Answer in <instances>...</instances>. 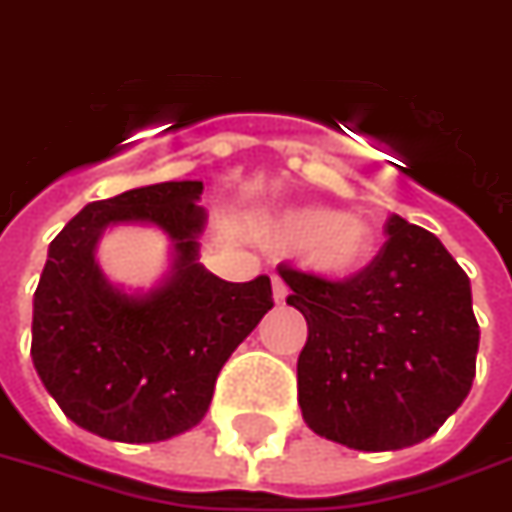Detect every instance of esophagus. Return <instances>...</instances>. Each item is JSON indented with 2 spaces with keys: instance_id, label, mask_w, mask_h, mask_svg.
<instances>
[{
  "instance_id": "obj_1",
  "label": "esophagus",
  "mask_w": 512,
  "mask_h": 512,
  "mask_svg": "<svg viewBox=\"0 0 512 512\" xmlns=\"http://www.w3.org/2000/svg\"><path fill=\"white\" fill-rule=\"evenodd\" d=\"M272 297H275V305H286L288 288H286V283L278 278V275H272Z\"/></svg>"
}]
</instances>
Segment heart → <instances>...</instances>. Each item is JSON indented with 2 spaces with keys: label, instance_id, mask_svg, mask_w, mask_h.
Returning a JSON list of instances; mask_svg holds the SVG:
<instances>
[{
  "label": "heart",
  "instance_id": "b5f03b06",
  "mask_svg": "<svg viewBox=\"0 0 512 512\" xmlns=\"http://www.w3.org/2000/svg\"><path fill=\"white\" fill-rule=\"evenodd\" d=\"M259 240L270 248H299L302 264L321 278H351L370 264L375 251L370 226L326 205H291L264 213Z\"/></svg>",
  "mask_w": 512,
  "mask_h": 512
}]
</instances>
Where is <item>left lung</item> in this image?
<instances>
[{"instance_id":"obj_1","label":"left lung","mask_w":512,"mask_h":512,"mask_svg":"<svg viewBox=\"0 0 512 512\" xmlns=\"http://www.w3.org/2000/svg\"><path fill=\"white\" fill-rule=\"evenodd\" d=\"M386 234L370 267L343 283L278 267L286 302L307 321L302 418L353 451H399L432 437L475 378L480 329L467 272L432 232L399 215Z\"/></svg>"}]
</instances>
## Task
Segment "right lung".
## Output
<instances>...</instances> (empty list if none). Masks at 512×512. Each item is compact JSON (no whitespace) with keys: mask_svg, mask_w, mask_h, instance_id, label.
<instances>
[{"mask_svg":"<svg viewBox=\"0 0 512 512\" xmlns=\"http://www.w3.org/2000/svg\"><path fill=\"white\" fill-rule=\"evenodd\" d=\"M202 180H169L91 202L59 232L34 291L32 359L42 386L80 429L115 443H159L205 418L218 372L270 310L267 275L229 283L199 264ZM148 223L173 242L151 292L104 278L107 225Z\"/></svg>","mask_w":512,"mask_h":512,"instance_id":"add662e5","label":"right lung"}]
</instances>
